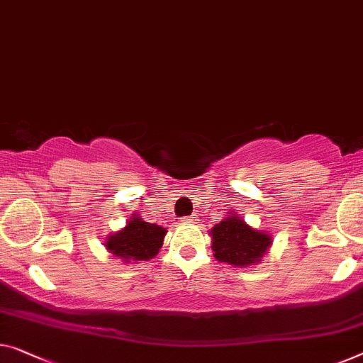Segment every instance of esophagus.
Returning <instances> with one entry per match:
<instances>
[{
  "label": "esophagus",
  "mask_w": 363,
  "mask_h": 363,
  "mask_svg": "<svg viewBox=\"0 0 363 363\" xmlns=\"http://www.w3.org/2000/svg\"><path fill=\"white\" fill-rule=\"evenodd\" d=\"M197 221H199L197 215H191V216H186V218H182V223H186V225H196Z\"/></svg>",
  "instance_id": "obj_1"
}]
</instances>
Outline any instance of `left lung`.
<instances>
[{
  "mask_svg": "<svg viewBox=\"0 0 363 363\" xmlns=\"http://www.w3.org/2000/svg\"><path fill=\"white\" fill-rule=\"evenodd\" d=\"M216 261L235 267L257 266L272 246V236L250 226L236 212H230L210 230Z\"/></svg>",
  "mask_w": 363,
  "mask_h": 363,
  "instance_id": "8db88e82",
  "label": "left lung"
}]
</instances>
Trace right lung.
Wrapping results in <instances>:
<instances>
[{
  "label": "right lung",
  "mask_w": 363,
  "mask_h": 363,
  "mask_svg": "<svg viewBox=\"0 0 363 363\" xmlns=\"http://www.w3.org/2000/svg\"><path fill=\"white\" fill-rule=\"evenodd\" d=\"M166 233L163 226L148 223L138 213H133L122 230L106 238L104 247L123 264L150 261L160 252Z\"/></svg>",
  "instance_id": "add662e5"
}]
</instances>
